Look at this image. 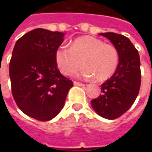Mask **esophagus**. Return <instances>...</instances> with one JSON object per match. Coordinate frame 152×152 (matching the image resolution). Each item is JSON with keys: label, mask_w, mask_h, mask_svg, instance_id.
<instances>
[{"label": "esophagus", "mask_w": 152, "mask_h": 152, "mask_svg": "<svg viewBox=\"0 0 152 152\" xmlns=\"http://www.w3.org/2000/svg\"><path fill=\"white\" fill-rule=\"evenodd\" d=\"M74 85L75 86H83L84 85V84H83V83H80V82H76V81H74Z\"/></svg>", "instance_id": "34e87169"}]
</instances>
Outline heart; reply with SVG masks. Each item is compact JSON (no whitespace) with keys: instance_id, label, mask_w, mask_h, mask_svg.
<instances>
[{"instance_id":"heart-1","label":"heart","mask_w":152,"mask_h":152,"mask_svg":"<svg viewBox=\"0 0 152 152\" xmlns=\"http://www.w3.org/2000/svg\"><path fill=\"white\" fill-rule=\"evenodd\" d=\"M55 59L63 75L70 76L82 65L81 74L104 81L113 76L119 63V53L112 44L105 43L92 36H82L72 42L70 48L61 46L56 50Z\"/></svg>"}]
</instances>
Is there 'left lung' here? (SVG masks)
Masks as SVG:
<instances>
[{"label": "left lung", "instance_id": "1", "mask_svg": "<svg viewBox=\"0 0 152 152\" xmlns=\"http://www.w3.org/2000/svg\"><path fill=\"white\" fill-rule=\"evenodd\" d=\"M118 49L119 63L115 72L102 84V94L91 101L99 116L113 120L125 113L134 103L141 83L138 50L127 37L107 32L100 33Z\"/></svg>", "mask_w": 152, "mask_h": 152}]
</instances>
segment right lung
Wrapping results in <instances>:
<instances>
[{
	"label": "right lung",
	"mask_w": 152,
	"mask_h": 152,
	"mask_svg": "<svg viewBox=\"0 0 152 152\" xmlns=\"http://www.w3.org/2000/svg\"><path fill=\"white\" fill-rule=\"evenodd\" d=\"M64 33L37 28L15 42L9 63L12 96L21 110L31 118L47 121L64 106L73 82L57 69L55 52Z\"/></svg>",
	"instance_id": "add662e5"
}]
</instances>
